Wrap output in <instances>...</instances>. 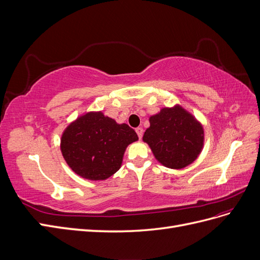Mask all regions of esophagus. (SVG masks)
Returning <instances> with one entry per match:
<instances>
[{"label":"esophagus","instance_id":"obj_1","mask_svg":"<svg viewBox=\"0 0 260 260\" xmlns=\"http://www.w3.org/2000/svg\"><path fill=\"white\" fill-rule=\"evenodd\" d=\"M136 132H137V135H138L139 139H142V136H143V129H142V128H137V129H136Z\"/></svg>","mask_w":260,"mask_h":260}]
</instances>
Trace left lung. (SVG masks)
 <instances>
[{
	"instance_id": "8db88e82",
	"label": "left lung",
	"mask_w": 260,
	"mask_h": 260,
	"mask_svg": "<svg viewBox=\"0 0 260 260\" xmlns=\"http://www.w3.org/2000/svg\"><path fill=\"white\" fill-rule=\"evenodd\" d=\"M149 124L143 141L164 166L181 169L198 158L203 147V127L182 107L162 108L149 118Z\"/></svg>"
}]
</instances>
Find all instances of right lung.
I'll return each mask as SVG.
<instances>
[{"mask_svg": "<svg viewBox=\"0 0 260 260\" xmlns=\"http://www.w3.org/2000/svg\"><path fill=\"white\" fill-rule=\"evenodd\" d=\"M128 124H118L100 113L78 118L62 133L61 153L77 175L90 180H105L120 168L130 143L138 140Z\"/></svg>", "mask_w": 260, "mask_h": 260, "instance_id": "right-lung-1", "label": "right lung"}]
</instances>
